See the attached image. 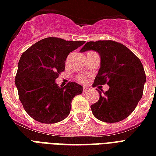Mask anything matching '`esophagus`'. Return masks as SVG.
Segmentation results:
<instances>
[{"mask_svg":"<svg viewBox=\"0 0 156 156\" xmlns=\"http://www.w3.org/2000/svg\"><path fill=\"white\" fill-rule=\"evenodd\" d=\"M83 92H87V91H88V90H89V88H88V87H83Z\"/></svg>","mask_w":156,"mask_h":156,"instance_id":"esophagus-1","label":"esophagus"}]
</instances>
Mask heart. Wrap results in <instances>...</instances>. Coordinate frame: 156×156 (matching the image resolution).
I'll use <instances>...</instances> for the list:
<instances>
[{
  "instance_id": "b5f03b06",
  "label": "heart",
  "mask_w": 156,
  "mask_h": 156,
  "mask_svg": "<svg viewBox=\"0 0 156 156\" xmlns=\"http://www.w3.org/2000/svg\"><path fill=\"white\" fill-rule=\"evenodd\" d=\"M79 80L82 82H85L86 81V78H84V77H80V78H79Z\"/></svg>"
}]
</instances>
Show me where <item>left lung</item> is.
<instances>
[{"label": "left lung", "mask_w": 156, "mask_h": 156, "mask_svg": "<svg viewBox=\"0 0 156 156\" xmlns=\"http://www.w3.org/2000/svg\"><path fill=\"white\" fill-rule=\"evenodd\" d=\"M94 50L101 58L93 87L107 83L109 89L91 109L96 118L114 123L126 118L142 98L146 73L140 60L121 43L112 40L90 41L80 52Z\"/></svg>", "instance_id": "8db88e82"}]
</instances>
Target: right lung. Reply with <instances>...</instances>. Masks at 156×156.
Instances as JSON below:
<instances>
[{"label":"right lung","mask_w":156,"mask_h":156,"mask_svg":"<svg viewBox=\"0 0 156 156\" xmlns=\"http://www.w3.org/2000/svg\"><path fill=\"white\" fill-rule=\"evenodd\" d=\"M84 43L49 37L23 53L15 83L20 100L33 119L51 124L69 116L73 98L83 93V87L74 82L59 87L55 79L65 69L69 53Z\"/></svg>","instance_id":"obj_1"}]
</instances>
